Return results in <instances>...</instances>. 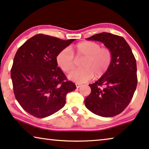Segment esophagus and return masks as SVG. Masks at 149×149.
I'll return each instance as SVG.
<instances>
[{
  "mask_svg": "<svg viewBox=\"0 0 149 149\" xmlns=\"http://www.w3.org/2000/svg\"><path fill=\"white\" fill-rule=\"evenodd\" d=\"M81 84H80V83H76V87H77V88H79L80 87H81Z\"/></svg>",
  "mask_w": 149,
  "mask_h": 149,
  "instance_id": "esophagus-1",
  "label": "esophagus"
}]
</instances>
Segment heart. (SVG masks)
<instances>
[{"instance_id":"obj_1","label":"heart","mask_w":149,"mask_h":149,"mask_svg":"<svg viewBox=\"0 0 149 149\" xmlns=\"http://www.w3.org/2000/svg\"><path fill=\"white\" fill-rule=\"evenodd\" d=\"M73 52L69 48L60 51L56 57V61L61 69L70 72L76 66L77 60H82L83 68L71 72L68 78L79 83H85L93 77H100L105 74L111 65L112 53L107 47H101L94 42H83L74 46Z\"/></svg>"}]
</instances>
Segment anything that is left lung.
<instances>
[{"label": "left lung", "instance_id": "8db88e82", "mask_svg": "<svg viewBox=\"0 0 149 149\" xmlns=\"http://www.w3.org/2000/svg\"><path fill=\"white\" fill-rule=\"evenodd\" d=\"M104 44L112 53L111 65L94 83L85 100L87 108L102 117H113L128 106L137 86L136 62L132 49L121 36L110 33L95 34L86 39Z\"/></svg>", "mask_w": 149, "mask_h": 149}]
</instances>
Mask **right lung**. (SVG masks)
<instances>
[{
  "mask_svg": "<svg viewBox=\"0 0 149 149\" xmlns=\"http://www.w3.org/2000/svg\"><path fill=\"white\" fill-rule=\"evenodd\" d=\"M74 40L37 34L17 51L10 77L16 100L27 113L48 117L62 109L68 93L77 89L56 61L60 52Z\"/></svg>",
  "mask_w": 149,
  "mask_h": 149,
  "instance_id": "add662e5",
  "label": "right lung"
}]
</instances>
